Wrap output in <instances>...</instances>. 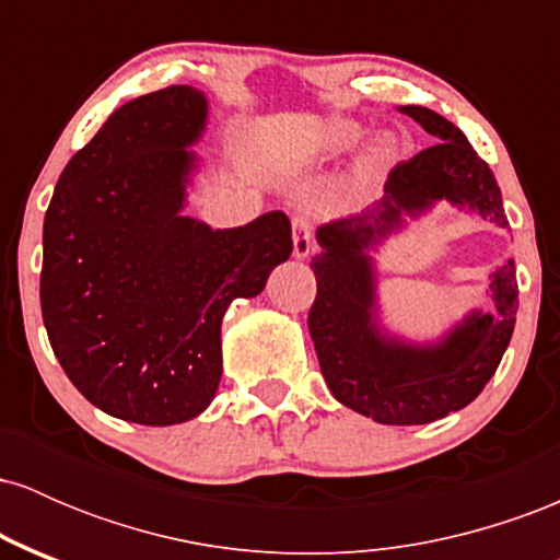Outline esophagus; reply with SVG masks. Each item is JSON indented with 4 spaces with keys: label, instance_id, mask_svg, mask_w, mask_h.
<instances>
[{
    "label": "esophagus",
    "instance_id": "esophagus-1",
    "mask_svg": "<svg viewBox=\"0 0 560 560\" xmlns=\"http://www.w3.org/2000/svg\"><path fill=\"white\" fill-rule=\"evenodd\" d=\"M292 253L294 258L302 260L311 255L313 249V221L307 215H298L292 221Z\"/></svg>",
    "mask_w": 560,
    "mask_h": 560
}]
</instances>
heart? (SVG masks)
I'll return each instance as SVG.
<instances>
[{"label":"heart","instance_id":"1","mask_svg":"<svg viewBox=\"0 0 560 560\" xmlns=\"http://www.w3.org/2000/svg\"><path fill=\"white\" fill-rule=\"evenodd\" d=\"M363 141V128L355 120H337L320 133L316 158L320 163H329V160H339L350 152H355Z\"/></svg>","mask_w":560,"mask_h":560}]
</instances>
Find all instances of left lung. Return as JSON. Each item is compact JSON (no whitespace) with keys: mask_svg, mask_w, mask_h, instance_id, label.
Wrapping results in <instances>:
<instances>
[{"mask_svg":"<svg viewBox=\"0 0 560 560\" xmlns=\"http://www.w3.org/2000/svg\"><path fill=\"white\" fill-rule=\"evenodd\" d=\"M436 144L389 171L384 197L316 231L311 260L318 294L307 316L320 374L355 413L392 427L445 419L477 400L498 371L518 311L516 266L508 258L487 281L490 311H468L436 339H408L384 324L374 253L440 202L508 229L490 165L458 126L421 105L397 107Z\"/></svg>","mask_w":560,"mask_h":560,"instance_id":"8db88e82","label":"left lung"}]
</instances>
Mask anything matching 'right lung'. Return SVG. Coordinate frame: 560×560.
<instances>
[{
  "instance_id": "right-lung-1",
  "label": "right lung",
  "mask_w": 560,
  "mask_h": 560,
  "mask_svg": "<svg viewBox=\"0 0 560 560\" xmlns=\"http://www.w3.org/2000/svg\"><path fill=\"white\" fill-rule=\"evenodd\" d=\"M208 96H137L70 158L44 218L42 316L73 387L107 416L173 427L213 402L231 300L292 255L281 210L236 229L186 215Z\"/></svg>"
}]
</instances>
